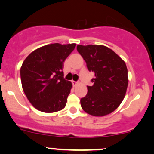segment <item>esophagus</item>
Segmentation results:
<instances>
[{
    "label": "esophagus",
    "instance_id": "1",
    "mask_svg": "<svg viewBox=\"0 0 154 154\" xmlns=\"http://www.w3.org/2000/svg\"><path fill=\"white\" fill-rule=\"evenodd\" d=\"M72 85H73V87H75V86H77L78 85V82H74V81H72Z\"/></svg>",
    "mask_w": 154,
    "mask_h": 154
}]
</instances>
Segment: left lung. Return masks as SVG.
<instances>
[{"label":"left lung","mask_w":154,"mask_h":154,"mask_svg":"<svg viewBox=\"0 0 154 154\" xmlns=\"http://www.w3.org/2000/svg\"><path fill=\"white\" fill-rule=\"evenodd\" d=\"M77 50L95 75L93 86L81 99V106L93 116H104L118 108L128 85L125 62L111 49L103 45H78Z\"/></svg>","instance_id":"1"}]
</instances>
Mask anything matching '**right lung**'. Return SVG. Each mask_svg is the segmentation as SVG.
Segmentation results:
<instances>
[{
	"mask_svg": "<svg viewBox=\"0 0 154 154\" xmlns=\"http://www.w3.org/2000/svg\"><path fill=\"white\" fill-rule=\"evenodd\" d=\"M76 44H50L36 49L20 67L22 88L32 105L44 112L64 109L72 85L63 78V63Z\"/></svg>",
	"mask_w": 154,
	"mask_h": 154,
	"instance_id": "add662e5",
	"label": "right lung"
}]
</instances>
